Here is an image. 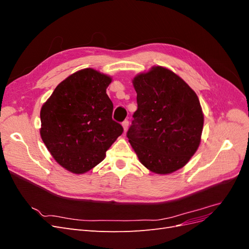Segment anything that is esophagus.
Returning <instances> with one entry per match:
<instances>
[{"instance_id":"34e87169","label":"esophagus","mask_w":249,"mask_h":249,"mask_svg":"<svg viewBox=\"0 0 249 249\" xmlns=\"http://www.w3.org/2000/svg\"><path fill=\"white\" fill-rule=\"evenodd\" d=\"M123 127H124V132L129 129V122H127V120H124V122L123 123Z\"/></svg>"}]
</instances>
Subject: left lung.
<instances>
[{
    "label": "left lung",
    "mask_w": 249,
    "mask_h": 249,
    "mask_svg": "<svg viewBox=\"0 0 249 249\" xmlns=\"http://www.w3.org/2000/svg\"><path fill=\"white\" fill-rule=\"evenodd\" d=\"M133 85L138 108L126 137L139 161L158 175L182 168L200 143L203 114L196 93L162 66L138 74Z\"/></svg>",
    "instance_id": "obj_1"
}]
</instances>
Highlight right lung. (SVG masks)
<instances>
[{
  "instance_id": "obj_1",
  "label": "right lung",
  "mask_w": 249,
  "mask_h": 249,
  "mask_svg": "<svg viewBox=\"0 0 249 249\" xmlns=\"http://www.w3.org/2000/svg\"><path fill=\"white\" fill-rule=\"evenodd\" d=\"M111 81L92 69L79 71L60 83L41 108V139L56 162L72 173L101 163L124 132L112 119L106 93Z\"/></svg>"
}]
</instances>
